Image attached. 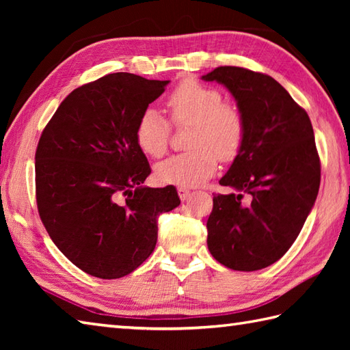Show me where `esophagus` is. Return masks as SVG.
Masks as SVG:
<instances>
[{
  "label": "esophagus",
  "mask_w": 350,
  "mask_h": 350,
  "mask_svg": "<svg viewBox=\"0 0 350 350\" xmlns=\"http://www.w3.org/2000/svg\"><path fill=\"white\" fill-rule=\"evenodd\" d=\"M177 192H179L180 200H187L191 194V191L188 188H185V187H177Z\"/></svg>",
  "instance_id": "obj_1"
}]
</instances>
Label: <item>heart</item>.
Here are the masks:
<instances>
[{
    "label": "heart",
    "instance_id": "heart-1",
    "mask_svg": "<svg viewBox=\"0 0 350 350\" xmlns=\"http://www.w3.org/2000/svg\"><path fill=\"white\" fill-rule=\"evenodd\" d=\"M167 108L176 126H192L188 139L192 150L158 163L154 173L159 182L196 187L215 174L218 159L230 162L241 153L247 138L245 117L233 103L222 100L217 88L183 79L168 94ZM170 132L165 118L147 108L135 126L137 144L147 156L161 158L168 150Z\"/></svg>",
    "mask_w": 350,
    "mask_h": 350
}]
</instances>
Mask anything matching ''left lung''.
Here are the masks:
<instances>
[{
	"instance_id": "left-lung-1",
	"label": "left lung",
	"mask_w": 350,
	"mask_h": 350,
	"mask_svg": "<svg viewBox=\"0 0 350 350\" xmlns=\"http://www.w3.org/2000/svg\"><path fill=\"white\" fill-rule=\"evenodd\" d=\"M204 81L226 85L247 123V138L207 219L211 254L233 271L275 263L298 237L321 185V159L306 109L272 77L221 66Z\"/></svg>"
}]
</instances>
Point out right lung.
Segmentation results:
<instances>
[{"label":"right lung","instance_id":"obj_1","mask_svg":"<svg viewBox=\"0 0 350 350\" xmlns=\"http://www.w3.org/2000/svg\"><path fill=\"white\" fill-rule=\"evenodd\" d=\"M168 83L118 72L81 85L37 144L40 219L57 248L93 277L135 271L156 247L159 215L180 204L173 185L144 187L152 170L135 139L141 113Z\"/></svg>","mask_w":350,"mask_h":350}]
</instances>
